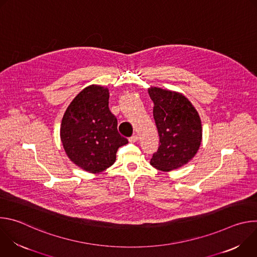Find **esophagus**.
Instances as JSON below:
<instances>
[{"instance_id":"obj_1","label":"esophagus","mask_w":257,"mask_h":257,"mask_svg":"<svg viewBox=\"0 0 257 257\" xmlns=\"http://www.w3.org/2000/svg\"><path fill=\"white\" fill-rule=\"evenodd\" d=\"M137 140H138V136H137V135H133V136H131V137L129 138V141H130L131 143H135Z\"/></svg>"}]
</instances>
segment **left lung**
<instances>
[{
  "label": "left lung",
  "mask_w": 257,
  "mask_h": 257,
  "mask_svg": "<svg viewBox=\"0 0 257 257\" xmlns=\"http://www.w3.org/2000/svg\"><path fill=\"white\" fill-rule=\"evenodd\" d=\"M154 101V118L160 136V146L151 165L170 172L186 165L199 150L202 127L199 115L182 93L154 87L149 89Z\"/></svg>",
  "instance_id": "obj_1"
}]
</instances>
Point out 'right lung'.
Instances as JSON below:
<instances>
[{"label":"right lung","mask_w":257,"mask_h":257,"mask_svg":"<svg viewBox=\"0 0 257 257\" xmlns=\"http://www.w3.org/2000/svg\"><path fill=\"white\" fill-rule=\"evenodd\" d=\"M108 89L89 85L71 101L62 119L61 141L68 158L86 172L111 167L119 148L128 140L118 132V121L108 108Z\"/></svg>","instance_id":"add662e5"}]
</instances>
